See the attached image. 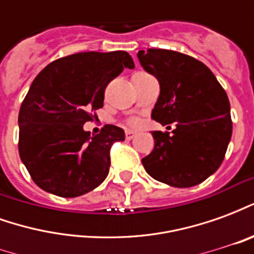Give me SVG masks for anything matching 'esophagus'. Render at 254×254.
Returning a JSON list of instances; mask_svg holds the SVG:
<instances>
[{"instance_id":"1","label":"esophagus","mask_w":254,"mask_h":254,"mask_svg":"<svg viewBox=\"0 0 254 254\" xmlns=\"http://www.w3.org/2000/svg\"><path fill=\"white\" fill-rule=\"evenodd\" d=\"M125 136H127V140H132V138L136 136V132H133V130H127V132H125Z\"/></svg>"}]
</instances>
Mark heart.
Segmentation results:
<instances>
[{
    "label": "heart",
    "mask_w": 254,
    "mask_h": 254,
    "mask_svg": "<svg viewBox=\"0 0 254 254\" xmlns=\"http://www.w3.org/2000/svg\"><path fill=\"white\" fill-rule=\"evenodd\" d=\"M130 124H137V121H136V120H132V121H130Z\"/></svg>",
    "instance_id": "heart-1"
}]
</instances>
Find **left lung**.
<instances>
[{
  "label": "left lung",
  "instance_id": "1",
  "mask_svg": "<svg viewBox=\"0 0 254 254\" xmlns=\"http://www.w3.org/2000/svg\"><path fill=\"white\" fill-rule=\"evenodd\" d=\"M137 58L160 85L152 118L162 125L177 122L171 134L152 132L155 147L141 160L144 169L170 187L198 185L222 165L231 138L227 94L213 73L190 56L148 49Z\"/></svg>",
  "mask_w": 254,
  "mask_h": 254
}]
</instances>
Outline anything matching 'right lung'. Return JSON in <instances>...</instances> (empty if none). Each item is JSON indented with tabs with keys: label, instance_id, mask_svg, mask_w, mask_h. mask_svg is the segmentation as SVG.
Instances as JSON below:
<instances>
[{
	"label": "right lung",
	"instance_id": "add662e5",
	"mask_svg": "<svg viewBox=\"0 0 254 254\" xmlns=\"http://www.w3.org/2000/svg\"><path fill=\"white\" fill-rule=\"evenodd\" d=\"M124 67H134L127 52L77 53L49 64L32 81L20 107L19 154L41 189L77 197L105 181L111 145L125 132L106 125L91 136L83 125L103 107L107 84Z\"/></svg>",
	"mask_w": 254,
	"mask_h": 254
}]
</instances>
